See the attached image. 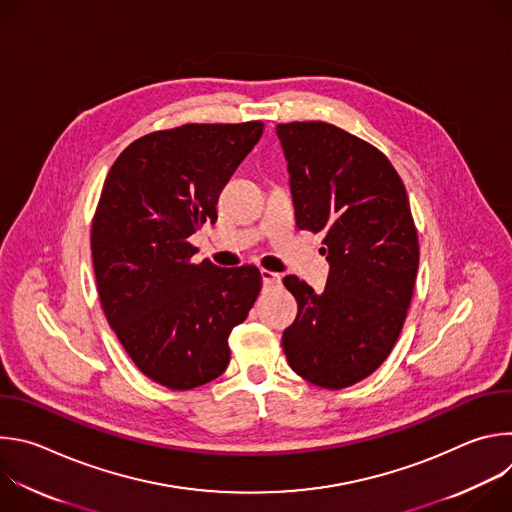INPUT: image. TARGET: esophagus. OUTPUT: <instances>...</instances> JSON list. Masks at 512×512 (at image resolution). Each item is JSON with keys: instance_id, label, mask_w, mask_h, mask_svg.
Segmentation results:
<instances>
[{"instance_id": "esophagus-1", "label": "esophagus", "mask_w": 512, "mask_h": 512, "mask_svg": "<svg viewBox=\"0 0 512 512\" xmlns=\"http://www.w3.org/2000/svg\"><path fill=\"white\" fill-rule=\"evenodd\" d=\"M261 279H263V285H275L279 283V273H273L269 269H261Z\"/></svg>"}]
</instances>
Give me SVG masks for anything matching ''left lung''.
I'll return each mask as SVG.
<instances>
[{
  "mask_svg": "<svg viewBox=\"0 0 512 512\" xmlns=\"http://www.w3.org/2000/svg\"><path fill=\"white\" fill-rule=\"evenodd\" d=\"M298 229L324 235L330 263L322 294L296 275L298 302L281 344L289 367L324 389L375 373L393 350L419 267L405 186L371 143L324 121L277 125Z\"/></svg>",
  "mask_w": 512,
  "mask_h": 512,
  "instance_id": "8db88e82",
  "label": "left lung"
}]
</instances>
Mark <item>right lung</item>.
<instances>
[{"mask_svg":"<svg viewBox=\"0 0 512 512\" xmlns=\"http://www.w3.org/2000/svg\"><path fill=\"white\" fill-rule=\"evenodd\" d=\"M261 121L188 123L135 139L111 166L91 251L109 326L152 381L188 391L221 377L229 336L261 289L253 265L192 263L218 194L255 148Z\"/></svg>","mask_w":512,"mask_h":512,"instance_id":"obj_1","label":"right lung"}]
</instances>
